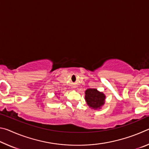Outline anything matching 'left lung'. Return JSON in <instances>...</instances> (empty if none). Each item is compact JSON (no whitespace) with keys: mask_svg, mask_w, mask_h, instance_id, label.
I'll return each instance as SVG.
<instances>
[{"mask_svg":"<svg viewBox=\"0 0 149 149\" xmlns=\"http://www.w3.org/2000/svg\"><path fill=\"white\" fill-rule=\"evenodd\" d=\"M105 96L95 89H88L85 91V100L88 106L93 108H100L104 104Z\"/></svg>","mask_w":149,"mask_h":149,"instance_id":"1","label":"left lung"}]
</instances>
